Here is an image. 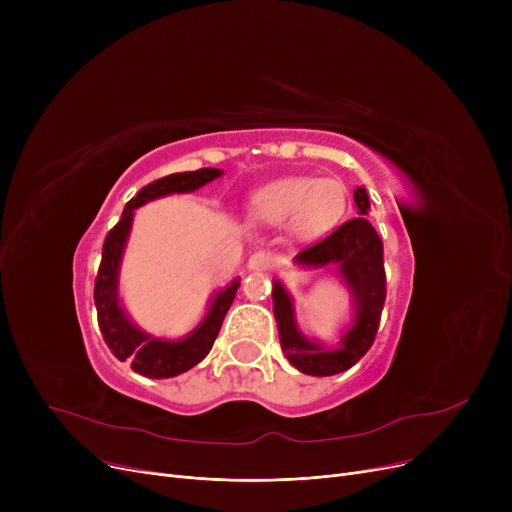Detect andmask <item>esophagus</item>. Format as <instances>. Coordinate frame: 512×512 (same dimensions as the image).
I'll use <instances>...</instances> for the list:
<instances>
[{
	"mask_svg": "<svg viewBox=\"0 0 512 512\" xmlns=\"http://www.w3.org/2000/svg\"><path fill=\"white\" fill-rule=\"evenodd\" d=\"M274 265V255L270 251H255L251 257H249V267L251 270H257V272H263V270H270V267Z\"/></svg>",
	"mask_w": 512,
	"mask_h": 512,
	"instance_id": "34e87169",
	"label": "esophagus"
}]
</instances>
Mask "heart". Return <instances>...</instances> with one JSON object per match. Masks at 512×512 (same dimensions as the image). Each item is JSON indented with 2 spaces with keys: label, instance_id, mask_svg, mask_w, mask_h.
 Wrapping results in <instances>:
<instances>
[{
  "label": "heart",
  "instance_id": "obj_1",
  "mask_svg": "<svg viewBox=\"0 0 512 512\" xmlns=\"http://www.w3.org/2000/svg\"><path fill=\"white\" fill-rule=\"evenodd\" d=\"M346 186L334 178H286L263 186L251 199L249 211L257 222L284 224L315 238L332 230L346 211Z\"/></svg>",
  "mask_w": 512,
  "mask_h": 512
}]
</instances>
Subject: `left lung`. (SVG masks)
Instances as JSON below:
<instances>
[{"instance_id":"left-lung-1","label":"left lung","mask_w":512,"mask_h":512,"mask_svg":"<svg viewBox=\"0 0 512 512\" xmlns=\"http://www.w3.org/2000/svg\"><path fill=\"white\" fill-rule=\"evenodd\" d=\"M355 203L361 215L344 222L326 238L301 249L297 255V261L305 265L336 263L346 284L351 286L355 294V324L342 338L338 351H324L319 344L309 342L294 326L292 303L282 284L274 282L272 290L274 315L286 359L299 371L317 375V378L351 369L369 351L375 334H378L386 301L384 242L365 215L369 209L365 188H357Z\"/></svg>"}]
</instances>
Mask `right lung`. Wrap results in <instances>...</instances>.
I'll list each match as a JSON object with an SVG mask.
<instances>
[{
  "label": "right lung",
  "instance_id": "add662e5",
  "mask_svg": "<svg viewBox=\"0 0 512 512\" xmlns=\"http://www.w3.org/2000/svg\"><path fill=\"white\" fill-rule=\"evenodd\" d=\"M220 174L222 170L203 168L195 172L170 174L159 180H153L151 184L141 188L137 197H132L126 203L120 222L107 232L103 240L101 263H99L95 290H93L99 330L112 355L120 361H130V367L141 375H147V378H157V380L174 378V375L188 371L207 357L215 338L220 334L222 321L236 297L240 282L234 280L228 288L218 292V297L213 299V305L209 307V313L201 321V326L184 340H176V342L157 340L134 328L128 321V317L124 315L116 297L118 265H120L122 249L130 230L132 209H137L139 205L151 199L164 197L170 193L195 191V188L203 186L213 178H218Z\"/></svg>",
  "mask_w": 512,
  "mask_h": 512
}]
</instances>
